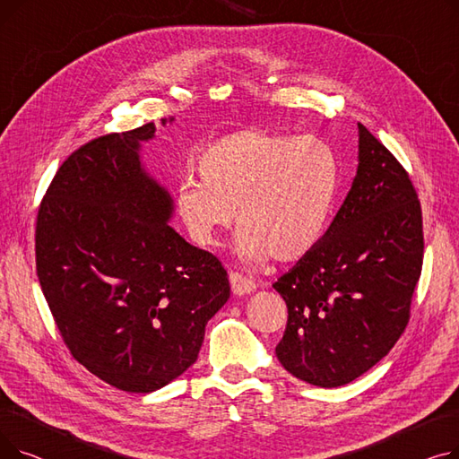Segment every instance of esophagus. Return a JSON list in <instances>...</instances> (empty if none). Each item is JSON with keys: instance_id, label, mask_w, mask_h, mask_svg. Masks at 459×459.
I'll use <instances>...</instances> for the list:
<instances>
[{"instance_id": "obj_1", "label": "esophagus", "mask_w": 459, "mask_h": 459, "mask_svg": "<svg viewBox=\"0 0 459 459\" xmlns=\"http://www.w3.org/2000/svg\"><path fill=\"white\" fill-rule=\"evenodd\" d=\"M229 279H230L232 292H234L236 296H246V294L255 292L256 284H255V281H251L249 277H246V275H242V273H238V272H230Z\"/></svg>"}]
</instances>
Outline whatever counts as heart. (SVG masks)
<instances>
[{"instance_id": "b5f03b06", "label": "heart", "mask_w": 459, "mask_h": 459, "mask_svg": "<svg viewBox=\"0 0 459 459\" xmlns=\"http://www.w3.org/2000/svg\"><path fill=\"white\" fill-rule=\"evenodd\" d=\"M201 180L184 178L175 206L197 244L213 247L234 220L246 264L296 262L318 247L339 189V156L320 137L247 128L199 156Z\"/></svg>"}]
</instances>
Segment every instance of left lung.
<instances>
[{"label":"left lung","mask_w":459,"mask_h":459,"mask_svg":"<svg viewBox=\"0 0 459 459\" xmlns=\"http://www.w3.org/2000/svg\"><path fill=\"white\" fill-rule=\"evenodd\" d=\"M351 189L318 247L275 290L288 322L281 365L310 385L341 387L398 342L422 272V210L409 173L363 125Z\"/></svg>","instance_id":"8db88e82"}]
</instances>
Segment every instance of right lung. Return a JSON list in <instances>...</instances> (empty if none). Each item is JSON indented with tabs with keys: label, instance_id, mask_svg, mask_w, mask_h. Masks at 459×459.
<instances>
[{
	"label": "right lung",
	"instance_id": "add662e5",
	"mask_svg": "<svg viewBox=\"0 0 459 459\" xmlns=\"http://www.w3.org/2000/svg\"><path fill=\"white\" fill-rule=\"evenodd\" d=\"M154 132L149 123L82 144L48 186L35 227L37 277L63 342L126 393L184 374L230 298L220 258L167 223L173 201L143 171L139 143Z\"/></svg>",
	"mask_w": 459,
	"mask_h": 459
}]
</instances>
